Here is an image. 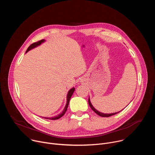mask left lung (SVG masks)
I'll list each match as a JSON object with an SVG mask.
<instances>
[{
  "instance_id": "obj_1",
  "label": "left lung",
  "mask_w": 155,
  "mask_h": 155,
  "mask_svg": "<svg viewBox=\"0 0 155 155\" xmlns=\"http://www.w3.org/2000/svg\"><path fill=\"white\" fill-rule=\"evenodd\" d=\"M88 104H89L90 107L91 108V109L93 110V111H94L96 114H97L98 115H99L100 117H111V116L114 115H115V114H118V113H119L121 111H121H120V112H115V113H113V114H104V113L100 112H99L98 110H97L93 107V105H92V104H91V101H90V97H89V99H88Z\"/></svg>"
}]
</instances>
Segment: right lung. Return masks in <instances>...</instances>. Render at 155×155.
<instances>
[{
    "label": "right lung",
    "instance_id": "1",
    "mask_svg": "<svg viewBox=\"0 0 155 155\" xmlns=\"http://www.w3.org/2000/svg\"><path fill=\"white\" fill-rule=\"evenodd\" d=\"M45 41V39H42V40H41L40 41H37V42H35V43H34L31 44V45L28 47V48L27 49V50H26V53H27L29 51H30V50H32V49H34V48L37 47L38 46H40L41 43H44ZM75 90V88L74 87H73L72 88H71V89L68 91V94H67V103H66V105H65V106L64 110H62V112L60 114L58 115L57 116L53 117H50H50H42V118H45V119H48V120H58V119L60 118L61 117H62L65 114V113L66 112V111H67V109H68V105H69V104L70 99H71V97H72V94H73V93H74Z\"/></svg>",
    "mask_w": 155,
    "mask_h": 155
}]
</instances>
